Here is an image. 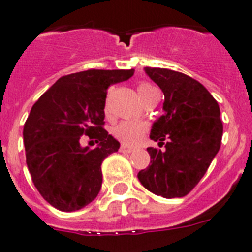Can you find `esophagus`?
<instances>
[{
  "instance_id": "esophagus-1",
  "label": "esophagus",
  "mask_w": 252,
  "mask_h": 252,
  "mask_svg": "<svg viewBox=\"0 0 252 252\" xmlns=\"http://www.w3.org/2000/svg\"><path fill=\"white\" fill-rule=\"evenodd\" d=\"M119 151H121L122 153H131V152H134V149L129 148V147L126 146H122L121 148H119Z\"/></svg>"
}]
</instances>
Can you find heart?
Listing matches in <instances>:
<instances>
[{
  "label": "heart",
  "mask_w": 252,
  "mask_h": 252,
  "mask_svg": "<svg viewBox=\"0 0 252 252\" xmlns=\"http://www.w3.org/2000/svg\"><path fill=\"white\" fill-rule=\"evenodd\" d=\"M153 89H156V88H154L151 83H147V81H142V83L138 84V94H139L140 99ZM104 113H105V115L110 114L109 99H106L105 104H104ZM146 131V124L139 123V122L124 121L121 122L119 124H117V126L113 128L112 133L118 140H121L124 144L134 146V144H137V143L142 139Z\"/></svg>",
  "instance_id": "heart-1"
}]
</instances>
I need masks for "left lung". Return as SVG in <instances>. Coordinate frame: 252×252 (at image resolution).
I'll return each mask as SVG.
<instances>
[{"label": "left lung", "mask_w": 252, "mask_h": 252, "mask_svg": "<svg viewBox=\"0 0 252 252\" xmlns=\"http://www.w3.org/2000/svg\"><path fill=\"white\" fill-rule=\"evenodd\" d=\"M146 72L164 94V115L153 124L151 138L165 151L147 148L151 163L138 180L157 196L185 197L221 147L219 104L202 84L186 74L162 67H146Z\"/></svg>", "instance_id": "obj_1"}]
</instances>
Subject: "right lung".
<instances>
[{"mask_svg": "<svg viewBox=\"0 0 252 252\" xmlns=\"http://www.w3.org/2000/svg\"><path fill=\"white\" fill-rule=\"evenodd\" d=\"M133 74V69L74 72L59 79L31 108L24 126L27 168L40 194L58 210H80L98 196L101 163L121 147L104 129L106 93ZM83 135L98 147L83 149Z\"/></svg>", "mask_w": 252, "mask_h": 252, "instance_id": "1", "label": "right lung"}]
</instances>
